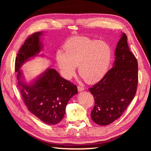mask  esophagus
<instances>
[{
  "instance_id": "obj_1",
  "label": "esophagus",
  "mask_w": 151,
  "mask_h": 151,
  "mask_svg": "<svg viewBox=\"0 0 151 151\" xmlns=\"http://www.w3.org/2000/svg\"><path fill=\"white\" fill-rule=\"evenodd\" d=\"M77 89L79 91V92H81V91H83L84 90V88H83V87H81L79 86H77Z\"/></svg>"
}]
</instances>
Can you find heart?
Instances as JSON below:
<instances>
[{"label":"heart","mask_w":151,"mask_h":151,"mask_svg":"<svg viewBox=\"0 0 151 151\" xmlns=\"http://www.w3.org/2000/svg\"><path fill=\"white\" fill-rule=\"evenodd\" d=\"M64 51L58 50L56 54L58 66L62 76L71 79L79 73L88 83L101 80L106 74L112 58V49L103 41L76 36L68 40Z\"/></svg>","instance_id":"1"}]
</instances>
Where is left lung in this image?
<instances>
[{"label":"left lung","instance_id":"1","mask_svg":"<svg viewBox=\"0 0 151 151\" xmlns=\"http://www.w3.org/2000/svg\"><path fill=\"white\" fill-rule=\"evenodd\" d=\"M113 67L89 89L94 98L93 121L107 125L119 118L134 99L138 84V63L123 33L116 45Z\"/></svg>","mask_w":151,"mask_h":151}]
</instances>
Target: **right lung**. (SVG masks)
<instances>
[{"label": "right lung", "instance_id": "1", "mask_svg": "<svg viewBox=\"0 0 151 151\" xmlns=\"http://www.w3.org/2000/svg\"><path fill=\"white\" fill-rule=\"evenodd\" d=\"M43 32L29 36L17 53L15 71L23 101L28 110L48 125H56L65 115L70 99L77 94V88L70 82L62 78L54 68H48L30 83H26L22 71L23 63L38 56L43 45L40 41ZM42 56V55H40Z\"/></svg>", "mask_w": 151, "mask_h": 151}]
</instances>
